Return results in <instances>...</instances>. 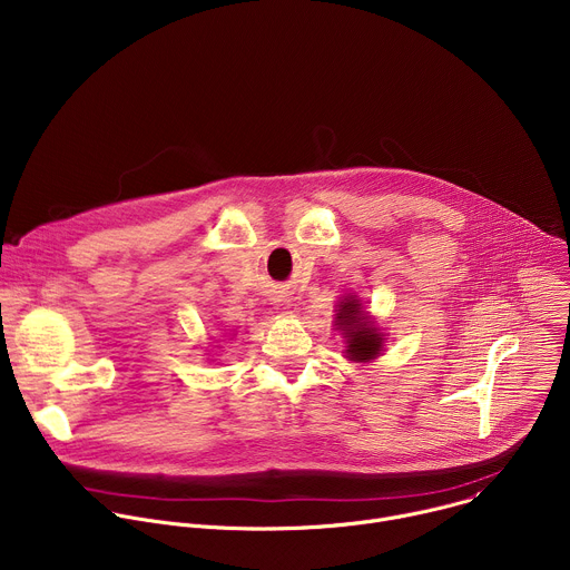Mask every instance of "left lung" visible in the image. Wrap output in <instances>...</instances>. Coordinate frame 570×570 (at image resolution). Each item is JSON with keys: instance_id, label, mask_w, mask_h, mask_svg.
<instances>
[{"instance_id": "8db88e82", "label": "left lung", "mask_w": 570, "mask_h": 570, "mask_svg": "<svg viewBox=\"0 0 570 570\" xmlns=\"http://www.w3.org/2000/svg\"><path fill=\"white\" fill-rule=\"evenodd\" d=\"M336 330L343 332L345 354L354 363H370L383 352V334L374 327L372 317L363 311V304L356 295H345L336 304Z\"/></svg>"}]
</instances>
